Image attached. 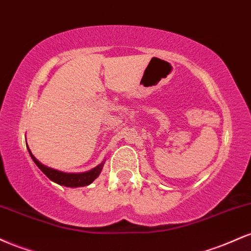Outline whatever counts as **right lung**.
I'll list each match as a JSON object with an SVG mask.
<instances>
[{
    "label": "right lung",
    "instance_id": "right-lung-1",
    "mask_svg": "<svg viewBox=\"0 0 251 251\" xmlns=\"http://www.w3.org/2000/svg\"><path fill=\"white\" fill-rule=\"evenodd\" d=\"M28 152H29L31 159L34 160V163L36 164L37 168H39L41 171L50 178V180L55 181V183L60 184V185L63 186H68V188H77V186H86L88 184H91L98 176L100 175L101 172L102 165L103 164H100L99 166L97 168L92 169L91 171L88 172H83V174H65V172L57 171V170L50 169L48 166H45L43 164H41L39 160L31 154L29 148H28Z\"/></svg>",
    "mask_w": 251,
    "mask_h": 251
}]
</instances>
